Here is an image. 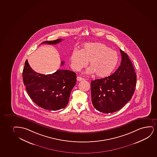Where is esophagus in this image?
Wrapping results in <instances>:
<instances>
[{"label":"esophagus","mask_w":157,"mask_h":157,"mask_svg":"<svg viewBox=\"0 0 157 157\" xmlns=\"http://www.w3.org/2000/svg\"><path fill=\"white\" fill-rule=\"evenodd\" d=\"M77 81H80L84 80L85 79L81 77H79V76H78L77 77Z\"/></svg>","instance_id":"34e87169"}]
</instances>
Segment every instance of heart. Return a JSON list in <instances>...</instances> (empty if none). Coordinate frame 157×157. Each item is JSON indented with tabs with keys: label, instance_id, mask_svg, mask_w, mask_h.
Returning <instances> with one entry per match:
<instances>
[{
	"label": "heart",
	"instance_id": "1",
	"mask_svg": "<svg viewBox=\"0 0 157 157\" xmlns=\"http://www.w3.org/2000/svg\"><path fill=\"white\" fill-rule=\"evenodd\" d=\"M118 56L115 51L111 50L101 43H89L84 45L81 51L75 49L70 60L72 68L79 71L87 66L88 61L90 67L87 74H94L98 77H104L114 70L118 62Z\"/></svg>",
	"mask_w": 157,
	"mask_h": 157
}]
</instances>
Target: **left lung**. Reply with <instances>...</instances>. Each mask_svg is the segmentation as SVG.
Here are the masks:
<instances>
[{
    "label": "left lung",
    "mask_w": 157,
    "mask_h": 157,
    "mask_svg": "<svg viewBox=\"0 0 157 157\" xmlns=\"http://www.w3.org/2000/svg\"><path fill=\"white\" fill-rule=\"evenodd\" d=\"M121 65L114 74L91 81V101L99 112L106 114L120 110L133 95L136 75L128 54L120 49Z\"/></svg>",
    "instance_id": "1"
}]
</instances>
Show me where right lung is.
I'll use <instances>...</instances> for the list:
<instances>
[{
    "label": "right lung",
    "instance_id": "obj_1",
    "mask_svg": "<svg viewBox=\"0 0 157 157\" xmlns=\"http://www.w3.org/2000/svg\"><path fill=\"white\" fill-rule=\"evenodd\" d=\"M63 40L42 43L56 44ZM64 62H61L63 65ZM76 73L68 70H58L52 74L43 75L34 71L26 60L23 71V80L26 90L33 102L49 110L64 109L69 103L70 93L76 84Z\"/></svg>",
    "mask_w": 157,
    "mask_h": 157
}]
</instances>
